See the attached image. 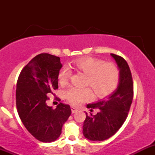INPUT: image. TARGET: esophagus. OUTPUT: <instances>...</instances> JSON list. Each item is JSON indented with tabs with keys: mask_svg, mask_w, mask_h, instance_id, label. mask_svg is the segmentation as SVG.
Listing matches in <instances>:
<instances>
[{
	"mask_svg": "<svg viewBox=\"0 0 155 155\" xmlns=\"http://www.w3.org/2000/svg\"><path fill=\"white\" fill-rule=\"evenodd\" d=\"M78 110H79V109H78L77 108H76V107H71L72 113H75V112H78Z\"/></svg>",
	"mask_w": 155,
	"mask_h": 155,
	"instance_id": "esophagus-1",
	"label": "esophagus"
}]
</instances>
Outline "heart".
I'll return each mask as SVG.
<instances>
[{"label": "heart", "instance_id": "b5f03b06", "mask_svg": "<svg viewBox=\"0 0 155 155\" xmlns=\"http://www.w3.org/2000/svg\"><path fill=\"white\" fill-rule=\"evenodd\" d=\"M70 67L87 75V85L92 87L97 97L104 98L109 96L116 89L119 83L120 71L118 67L112 63L92 57H83L73 61ZM70 69L64 67L58 74L61 85H65L70 77ZM67 99L75 105L87 101L92 96L90 88L81 89L71 87L65 92Z\"/></svg>", "mask_w": 155, "mask_h": 155}]
</instances>
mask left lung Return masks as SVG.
<instances>
[{"label": "left lung", "mask_w": 155, "mask_h": 155, "mask_svg": "<svg viewBox=\"0 0 155 155\" xmlns=\"http://www.w3.org/2000/svg\"><path fill=\"white\" fill-rule=\"evenodd\" d=\"M110 55L119 69V83L107 99L87 105L90 109L98 108L96 115L85 112L86 118L82 133L91 141H104L113 136L125 121L132 104L134 85L129 66L121 56L115 54Z\"/></svg>", "instance_id": "1"}]
</instances>
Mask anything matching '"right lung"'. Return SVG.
Segmentation results:
<instances>
[{"mask_svg":"<svg viewBox=\"0 0 155 155\" xmlns=\"http://www.w3.org/2000/svg\"><path fill=\"white\" fill-rule=\"evenodd\" d=\"M60 58L48 53L35 56L22 69L16 85V107L23 124L33 137L43 143L54 142L71 114L69 105L48 107V94L58 88Z\"/></svg>","mask_w":155,"mask_h":155,"instance_id":"right-lung-1","label":"right lung"}]
</instances>
